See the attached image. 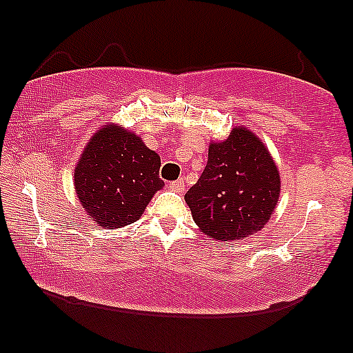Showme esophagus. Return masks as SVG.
Here are the masks:
<instances>
[{"label":"esophagus","instance_id":"obj_1","mask_svg":"<svg viewBox=\"0 0 353 353\" xmlns=\"http://www.w3.org/2000/svg\"><path fill=\"white\" fill-rule=\"evenodd\" d=\"M168 188H170V190L175 191V192H183V190H185V181L175 180V181L168 183Z\"/></svg>","mask_w":353,"mask_h":353}]
</instances>
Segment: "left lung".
Segmentation results:
<instances>
[{
    "label": "left lung",
    "instance_id": "1",
    "mask_svg": "<svg viewBox=\"0 0 353 353\" xmlns=\"http://www.w3.org/2000/svg\"><path fill=\"white\" fill-rule=\"evenodd\" d=\"M281 180L265 144L244 127L231 130L221 143H210L202 175L186 192L196 225L210 238H248L276 207Z\"/></svg>",
    "mask_w": 353,
    "mask_h": 353
}]
</instances>
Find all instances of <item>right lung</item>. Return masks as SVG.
I'll use <instances>...</instances> for the list:
<instances>
[{
    "instance_id": "1",
    "label": "right lung",
    "mask_w": 353,
    "mask_h": 353,
    "mask_svg": "<svg viewBox=\"0 0 353 353\" xmlns=\"http://www.w3.org/2000/svg\"><path fill=\"white\" fill-rule=\"evenodd\" d=\"M161 157L119 125H105L86 144L75 167V191L90 219L103 228L137 221L156 191Z\"/></svg>"
}]
</instances>
